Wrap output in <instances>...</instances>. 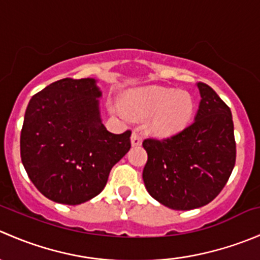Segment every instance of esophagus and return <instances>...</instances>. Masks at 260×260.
I'll list each match as a JSON object with an SVG mask.
<instances>
[{
    "mask_svg": "<svg viewBox=\"0 0 260 260\" xmlns=\"http://www.w3.org/2000/svg\"><path fill=\"white\" fill-rule=\"evenodd\" d=\"M131 143H132V146H140L141 143H142V137H141L140 135H138V132H133L132 133V137H131Z\"/></svg>",
    "mask_w": 260,
    "mask_h": 260,
    "instance_id": "esophagus-1",
    "label": "esophagus"
}]
</instances>
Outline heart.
<instances>
[{"label": "heart", "instance_id": "obj_1", "mask_svg": "<svg viewBox=\"0 0 260 260\" xmlns=\"http://www.w3.org/2000/svg\"><path fill=\"white\" fill-rule=\"evenodd\" d=\"M109 111L124 122L131 115L145 118L151 115L149 129L158 137H171L185 129L195 111L192 96L179 89L148 86L128 93L124 106L118 102L109 103Z\"/></svg>", "mask_w": 260, "mask_h": 260}]
</instances>
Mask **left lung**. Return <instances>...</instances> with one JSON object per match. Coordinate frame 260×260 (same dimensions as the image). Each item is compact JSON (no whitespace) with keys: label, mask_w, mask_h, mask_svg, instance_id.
I'll list each match as a JSON object with an SVG mask.
<instances>
[{"label":"left lung","mask_w":260,"mask_h":260,"mask_svg":"<svg viewBox=\"0 0 260 260\" xmlns=\"http://www.w3.org/2000/svg\"><path fill=\"white\" fill-rule=\"evenodd\" d=\"M198 88L201 101L188 127L166 140L143 141L147 191L174 210H192L214 200L237 158L230 108L208 84L198 83Z\"/></svg>","instance_id":"obj_1"}]
</instances>
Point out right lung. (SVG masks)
Masks as SVG:
<instances>
[{
  "label": "right lung",
  "mask_w": 260,
  "mask_h": 260,
  "mask_svg": "<svg viewBox=\"0 0 260 260\" xmlns=\"http://www.w3.org/2000/svg\"><path fill=\"white\" fill-rule=\"evenodd\" d=\"M101 96L95 79L65 78L28 102L21 159L36 188L55 203L79 205L101 193L129 151L131 131L114 135L102 123Z\"/></svg>",
  "instance_id": "obj_1"
}]
</instances>
